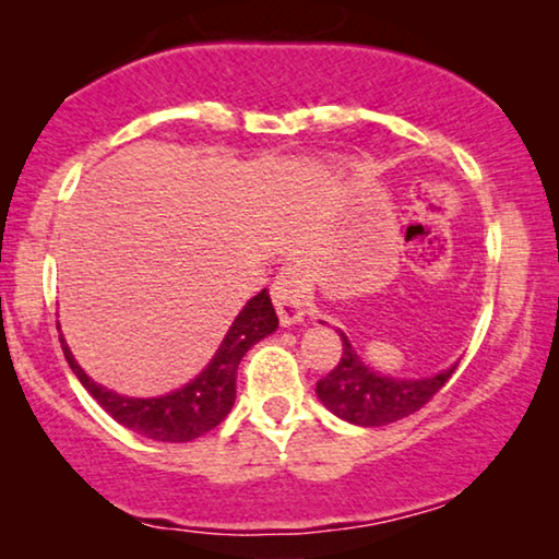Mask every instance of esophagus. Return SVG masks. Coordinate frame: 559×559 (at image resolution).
Masks as SVG:
<instances>
[{
    "mask_svg": "<svg viewBox=\"0 0 559 559\" xmlns=\"http://www.w3.org/2000/svg\"><path fill=\"white\" fill-rule=\"evenodd\" d=\"M271 294L281 324L301 322L304 311H307V275H304L299 265L281 267V273L273 281Z\"/></svg>",
    "mask_w": 559,
    "mask_h": 559,
    "instance_id": "34e87169",
    "label": "esophagus"
}]
</instances>
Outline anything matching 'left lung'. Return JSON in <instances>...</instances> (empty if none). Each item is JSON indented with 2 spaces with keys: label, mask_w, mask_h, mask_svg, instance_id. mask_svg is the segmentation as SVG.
I'll use <instances>...</instances> for the list:
<instances>
[{
  "label": "left lung",
  "mask_w": 559,
  "mask_h": 559,
  "mask_svg": "<svg viewBox=\"0 0 559 559\" xmlns=\"http://www.w3.org/2000/svg\"><path fill=\"white\" fill-rule=\"evenodd\" d=\"M342 337L340 362L324 378H319L317 396L322 404L349 424L360 427H385V424L404 419L419 412L437 396V391L450 381L455 368L444 370L424 381H401V378L378 376L368 366H362L345 334Z\"/></svg>",
  "instance_id": "8db88e82"
}]
</instances>
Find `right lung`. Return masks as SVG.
Segmentation results:
<instances>
[{"label":"right lung","instance_id":"add662e5","mask_svg":"<svg viewBox=\"0 0 559 559\" xmlns=\"http://www.w3.org/2000/svg\"><path fill=\"white\" fill-rule=\"evenodd\" d=\"M275 326H278V314H275L271 304V294L263 288L245 304V309L237 314L225 340H222L217 355L212 357V362L199 373V378L186 383L181 391H174L160 399H128L102 389L79 368L63 337L61 347L81 385L92 393L96 404L111 419L147 437V440L191 442L212 431L229 414V408L235 404L237 366H240L242 355L265 334H271Z\"/></svg>","mask_w":559,"mask_h":559}]
</instances>
